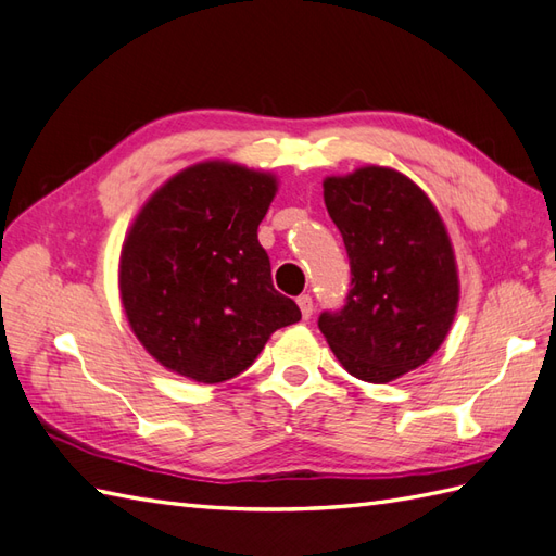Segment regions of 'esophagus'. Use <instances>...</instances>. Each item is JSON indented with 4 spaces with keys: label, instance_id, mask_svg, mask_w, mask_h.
Returning a JSON list of instances; mask_svg holds the SVG:
<instances>
[{
    "label": "esophagus",
    "instance_id": "34e87169",
    "mask_svg": "<svg viewBox=\"0 0 556 556\" xmlns=\"http://www.w3.org/2000/svg\"><path fill=\"white\" fill-rule=\"evenodd\" d=\"M296 304H300V308H302V318L308 320L311 314H314V300H311L308 294H302L300 300H296Z\"/></svg>",
    "mask_w": 556,
    "mask_h": 556
}]
</instances>
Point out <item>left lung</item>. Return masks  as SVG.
I'll return each instance as SVG.
<instances>
[{
    "instance_id": "left-lung-1",
    "label": "left lung",
    "mask_w": 556,
    "mask_h": 556,
    "mask_svg": "<svg viewBox=\"0 0 556 556\" xmlns=\"http://www.w3.org/2000/svg\"><path fill=\"white\" fill-rule=\"evenodd\" d=\"M323 198L340 228L351 290L318 328L349 375L384 384L437 354L457 314L455 252L434 202L380 165L328 176Z\"/></svg>"
}]
</instances>
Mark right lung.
Returning a JSON list of instances; mask_svg holds the SVG:
<instances>
[{"instance_id": "1", "label": "right lung", "mask_w": 556, "mask_h": 556, "mask_svg": "<svg viewBox=\"0 0 556 556\" xmlns=\"http://www.w3.org/2000/svg\"><path fill=\"white\" fill-rule=\"evenodd\" d=\"M270 172L205 160L146 200L119 252V300L162 368L216 384L248 370L276 330L302 318L270 280L256 228Z\"/></svg>"}]
</instances>
